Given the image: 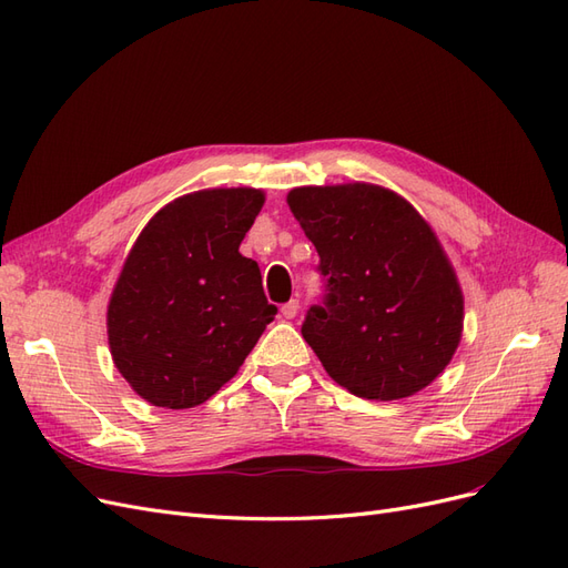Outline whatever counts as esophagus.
I'll use <instances>...</instances> for the list:
<instances>
[{
  "instance_id": "1",
  "label": "esophagus",
  "mask_w": 568,
  "mask_h": 568,
  "mask_svg": "<svg viewBox=\"0 0 568 568\" xmlns=\"http://www.w3.org/2000/svg\"><path fill=\"white\" fill-rule=\"evenodd\" d=\"M298 307H301V303H298L296 298H291L288 303L282 305V315H284L286 320H294V317L298 315Z\"/></svg>"
}]
</instances>
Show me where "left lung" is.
Segmentation results:
<instances>
[{
  "label": "left lung",
  "mask_w": 568,
  "mask_h": 568,
  "mask_svg": "<svg viewBox=\"0 0 568 568\" xmlns=\"http://www.w3.org/2000/svg\"><path fill=\"white\" fill-rule=\"evenodd\" d=\"M286 201L320 255L324 294L301 334L326 374L367 400L432 384L457 351L464 301L426 220L365 182L298 186Z\"/></svg>",
  "instance_id": "1"
}]
</instances>
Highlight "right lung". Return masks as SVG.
<instances>
[{
  "label": "right lung",
  "instance_id": "add662e5",
  "mask_svg": "<svg viewBox=\"0 0 568 568\" xmlns=\"http://www.w3.org/2000/svg\"><path fill=\"white\" fill-rule=\"evenodd\" d=\"M265 203L257 189H205L168 203L136 239L109 303V346L156 407L205 403L277 315L261 267L239 253Z\"/></svg>",
  "mask_w": 568,
  "mask_h": 568
}]
</instances>
